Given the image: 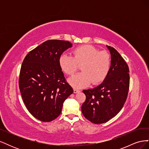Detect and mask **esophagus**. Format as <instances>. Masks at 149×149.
Here are the masks:
<instances>
[{"instance_id":"obj_1","label":"esophagus","mask_w":149,"mask_h":149,"mask_svg":"<svg viewBox=\"0 0 149 149\" xmlns=\"http://www.w3.org/2000/svg\"><path fill=\"white\" fill-rule=\"evenodd\" d=\"M73 91H74V93H78L80 92L81 91H80V90L78 89H76V88H74V90H73Z\"/></svg>"}]
</instances>
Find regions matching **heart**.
<instances>
[{
	"label": "heart",
	"mask_w": 149,
	"mask_h": 149,
	"mask_svg": "<svg viewBox=\"0 0 149 149\" xmlns=\"http://www.w3.org/2000/svg\"><path fill=\"white\" fill-rule=\"evenodd\" d=\"M58 63L61 70L67 74H72L81 65V73L72 76L69 83L76 88H82L93 84L100 83L107 77L111 67V57L105 51L98 49L90 45H84L74 48L72 56L63 53L60 55Z\"/></svg>",
	"instance_id": "heart-1"
}]
</instances>
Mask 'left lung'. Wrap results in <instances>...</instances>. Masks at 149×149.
I'll use <instances>...</instances> for the list:
<instances>
[{
	"mask_svg": "<svg viewBox=\"0 0 149 149\" xmlns=\"http://www.w3.org/2000/svg\"><path fill=\"white\" fill-rule=\"evenodd\" d=\"M111 54V67L107 77L97 86L83 90L86 101L81 111L94 124H102L118 114L127 97L129 70L126 62L114 48L106 45Z\"/></svg>",
	"mask_w": 149,
	"mask_h": 149,
	"instance_id": "1",
	"label": "left lung"
}]
</instances>
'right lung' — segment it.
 Segmentation results:
<instances>
[{"instance_id":"obj_1","label":"right lung","mask_w":149,"mask_h":149,"mask_svg":"<svg viewBox=\"0 0 149 149\" xmlns=\"http://www.w3.org/2000/svg\"><path fill=\"white\" fill-rule=\"evenodd\" d=\"M73 45L49 40L30 52L22 63L19 88L26 107L36 119L50 122L59 116L73 89L66 81L59 57Z\"/></svg>"}]
</instances>
